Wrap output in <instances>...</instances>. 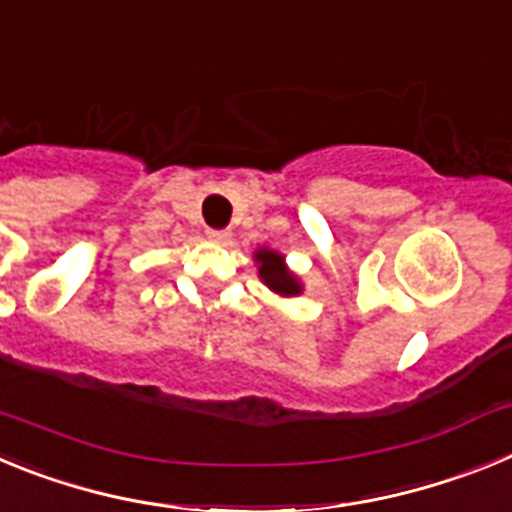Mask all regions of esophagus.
<instances>
[{"instance_id":"34e87169","label":"esophagus","mask_w":512,"mask_h":512,"mask_svg":"<svg viewBox=\"0 0 512 512\" xmlns=\"http://www.w3.org/2000/svg\"><path fill=\"white\" fill-rule=\"evenodd\" d=\"M207 238L215 243H230V233L228 230H207Z\"/></svg>"}]
</instances>
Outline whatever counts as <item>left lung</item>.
Wrapping results in <instances>:
<instances>
[{
	"instance_id": "8db88e82",
	"label": "left lung",
	"mask_w": 512,
	"mask_h": 512,
	"mask_svg": "<svg viewBox=\"0 0 512 512\" xmlns=\"http://www.w3.org/2000/svg\"><path fill=\"white\" fill-rule=\"evenodd\" d=\"M256 261H259V277L264 279V284L269 289H274L277 295L292 297L300 292V282H297L292 274L287 271V266L282 264V256L274 251H259L256 253Z\"/></svg>"
}]
</instances>
